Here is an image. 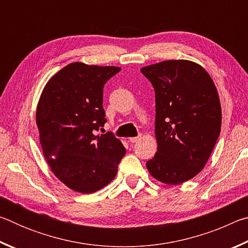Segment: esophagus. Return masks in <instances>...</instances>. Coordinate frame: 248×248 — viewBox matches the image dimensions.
<instances>
[{
	"label": "esophagus",
	"instance_id": "obj_1",
	"mask_svg": "<svg viewBox=\"0 0 248 248\" xmlns=\"http://www.w3.org/2000/svg\"><path fill=\"white\" fill-rule=\"evenodd\" d=\"M140 139H141V137H132V138H130V142H131V143H134V142L139 141Z\"/></svg>",
	"mask_w": 248,
	"mask_h": 248
}]
</instances>
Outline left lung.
<instances>
[{
  "label": "left lung",
  "instance_id": "8db88e82",
  "mask_svg": "<svg viewBox=\"0 0 248 248\" xmlns=\"http://www.w3.org/2000/svg\"><path fill=\"white\" fill-rule=\"evenodd\" d=\"M155 91L157 152L146 162L152 177L167 185L194 178L219 138L222 110L216 84L200 64L166 60L143 66Z\"/></svg>",
  "mask_w": 248,
  "mask_h": 248
}]
</instances>
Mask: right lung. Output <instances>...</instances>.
<instances>
[{
	"instance_id": "right-lung-1",
	"label": "right lung",
	"mask_w": 248,
	"mask_h": 248,
	"mask_svg": "<svg viewBox=\"0 0 248 248\" xmlns=\"http://www.w3.org/2000/svg\"><path fill=\"white\" fill-rule=\"evenodd\" d=\"M120 70L73 62L52 75L41 92L36 124L44 157L73 191L92 194L107 186L125 154L112 134H94L106 123L103 87Z\"/></svg>"
}]
</instances>
